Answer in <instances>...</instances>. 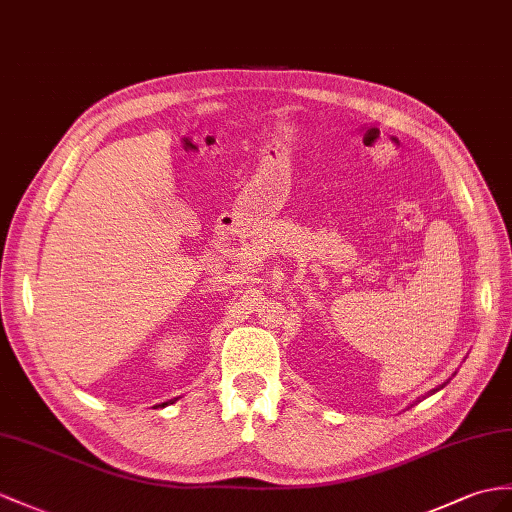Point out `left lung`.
<instances>
[{
  "label": "left lung",
  "instance_id": "left-lung-1",
  "mask_svg": "<svg viewBox=\"0 0 512 512\" xmlns=\"http://www.w3.org/2000/svg\"><path fill=\"white\" fill-rule=\"evenodd\" d=\"M445 384H447V382H445ZM445 384H441V386H436V389H432V391H430V395H432V393H436V391H441V389H443V386H445Z\"/></svg>",
  "mask_w": 512,
  "mask_h": 512
}]
</instances>
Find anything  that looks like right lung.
Segmentation results:
<instances>
[{
	"mask_svg": "<svg viewBox=\"0 0 512 512\" xmlns=\"http://www.w3.org/2000/svg\"><path fill=\"white\" fill-rule=\"evenodd\" d=\"M176 400H169V402H162V404H158V406H167V404H173Z\"/></svg>",
	"mask_w": 512,
	"mask_h": 512,
	"instance_id": "obj_1",
	"label": "right lung"
}]
</instances>
